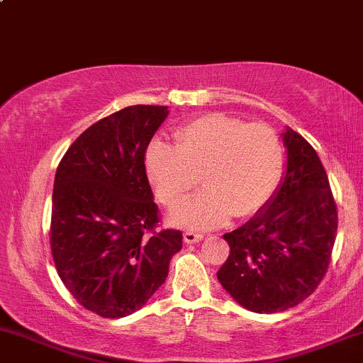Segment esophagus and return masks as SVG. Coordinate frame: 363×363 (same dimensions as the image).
Masks as SVG:
<instances>
[{"instance_id":"34e87169","label":"esophagus","mask_w":363,"mask_h":363,"mask_svg":"<svg viewBox=\"0 0 363 363\" xmlns=\"http://www.w3.org/2000/svg\"><path fill=\"white\" fill-rule=\"evenodd\" d=\"M202 239H204V233L194 232V230H186V232L183 233V240H185L186 244H196Z\"/></svg>"}]
</instances>
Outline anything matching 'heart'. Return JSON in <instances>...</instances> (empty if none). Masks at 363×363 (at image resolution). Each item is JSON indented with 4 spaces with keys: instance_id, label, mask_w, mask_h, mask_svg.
Returning a JSON list of instances; mask_svg holds the SVG:
<instances>
[{
    "instance_id": "obj_1",
    "label": "heart",
    "mask_w": 363,
    "mask_h": 363,
    "mask_svg": "<svg viewBox=\"0 0 363 363\" xmlns=\"http://www.w3.org/2000/svg\"><path fill=\"white\" fill-rule=\"evenodd\" d=\"M145 169L159 201L169 209L185 204L202 177L204 192L173 220L183 227L209 228L230 214L249 218L268 204L282 178L284 150L268 124L208 114L178 128L174 149L152 143Z\"/></svg>"
}]
</instances>
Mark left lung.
Masks as SVG:
<instances>
[{
    "label": "left lung",
    "instance_id": "1",
    "mask_svg": "<svg viewBox=\"0 0 363 363\" xmlns=\"http://www.w3.org/2000/svg\"><path fill=\"white\" fill-rule=\"evenodd\" d=\"M287 162L268 204L225 233L230 255L218 270L223 289L255 313H277L305 301L330 263L337 209L313 147L286 128Z\"/></svg>",
    "mask_w": 363,
    "mask_h": 363
}]
</instances>
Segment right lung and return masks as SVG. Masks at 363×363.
I'll list each match as a JSON object with an SVG mask.
<instances>
[{"instance_id":"right-lung-1","label":"right lung","mask_w":363,"mask_h":363,"mask_svg":"<svg viewBox=\"0 0 363 363\" xmlns=\"http://www.w3.org/2000/svg\"><path fill=\"white\" fill-rule=\"evenodd\" d=\"M169 114L133 105L89 126L57 167L50 244L62 282L105 318L135 313L164 284L180 230H159L145 171L152 136Z\"/></svg>"}]
</instances>
